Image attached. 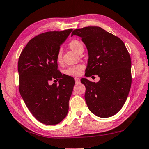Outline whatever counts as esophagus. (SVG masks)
<instances>
[{"label":"esophagus","instance_id":"obj_1","mask_svg":"<svg viewBox=\"0 0 149 149\" xmlns=\"http://www.w3.org/2000/svg\"><path fill=\"white\" fill-rule=\"evenodd\" d=\"M75 83H76V84H78V83H80V79H79V78L75 77Z\"/></svg>","mask_w":149,"mask_h":149}]
</instances>
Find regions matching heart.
Masks as SVG:
<instances>
[{"label":"heart","instance_id":"heart-1","mask_svg":"<svg viewBox=\"0 0 149 149\" xmlns=\"http://www.w3.org/2000/svg\"><path fill=\"white\" fill-rule=\"evenodd\" d=\"M69 47L75 52L77 53H79L81 51H83L84 49V46L83 43L80 41L79 40L74 39L71 40L69 42ZM56 61L58 62V63H60L63 61V53H62V51L59 49L56 54ZM85 68V65L83 64H77V65L75 66H72L68 68L64 71L65 74L66 75H70V76H78V75H81L83 69Z\"/></svg>","mask_w":149,"mask_h":149}]
</instances>
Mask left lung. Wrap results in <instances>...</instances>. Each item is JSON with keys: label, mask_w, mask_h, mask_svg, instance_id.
<instances>
[{"label": "left lung", "mask_w": 149, "mask_h": 149, "mask_svg": "<svg viewBox=\"0 0 149 149\" xmlns=\"http://www.w3.org/2000/svg\"><path fill=\"white\" fill-rule=\"evenodd\" d=\"M81 38L88 50L86 77L98 75V83L82 78L89 110L101 118L117 113L125 103L132 84L131 58L124 42L99 26L77 29L72 36Z\"/></svg>", "instance_id": "left-lung-1"}]
</instances>
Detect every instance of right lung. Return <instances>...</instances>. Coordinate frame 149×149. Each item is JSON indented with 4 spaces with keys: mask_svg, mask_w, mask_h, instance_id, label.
Masks as SVG:
<instances>
[{
    "mask_svg": "<svg viewBox=\"0 0 149 149\" xmlns=\"http://www.w3.org/2000/svg\"><path fill=\"white\" fill-rule=\"evenodd\" d=\"M72 29L50 31L31 39L18 61L19 90L32 115L40 123L55 125L67 115L75 80L58 70L56 54ZM59 80V85L48 83Z\"/></svg>",
    "mask_w": 149,
    "mask_h": 149,
    "instance_id": "obj_1",
    "label": "right lung"
}]
</instances>
